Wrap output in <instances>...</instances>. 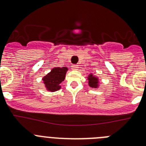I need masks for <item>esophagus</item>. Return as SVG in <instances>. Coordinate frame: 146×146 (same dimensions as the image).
Masks as SVG:
<instances>
[{"instance_id":"esophagus-1","label":"esophagus","mask_w":146,"mask_h":146,"mask_svg":"<svg viewBox=\"0 0 146 146\" xmlns=\"http://www.w3.org/2000/svg\"><path fill=\"white\" fill-rule=\"evenodd\" d=\"M78 66L77 65H76V64H73L72 66V70H77L78 69Z\"/></svg>"}]
</instances>
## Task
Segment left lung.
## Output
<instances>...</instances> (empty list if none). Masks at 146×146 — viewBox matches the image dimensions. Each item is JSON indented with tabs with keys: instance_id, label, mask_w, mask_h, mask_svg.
I'll list each match as a JSON object with an SVG mask.
<instances>
[{
	"instance_id": "left-lung-1",
	"label": "left lung",
	"mask_w": 146,
	"mask_h": 146,
	"mask_svg": "<svg viewBox=\"0 0 146 146\" xmlns=\"http://www.w3.org/2000/svg\"><path fill=\"white\" fill-rule=\"evenodd\" d=\"M88 85L92 88H98L99 87V79L93 74H90L88 77Z\"/></svg>"
}]
</instances>
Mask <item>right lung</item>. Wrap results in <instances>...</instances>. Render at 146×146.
<instances>
[{"label": "right lung", "instance_id": "1", "mask_svg": "<svg viewBox=\"0 0 146 146\" xmlns=\"http://www.w3.org/2000/svg\"><path fill=\"white\" fill-rule=\"evenodd\" d=\"M67 67H55L42 78V81L48 91L56 92L61 89L60 84L66 77Z\"/></svg>", "mask_w": 146, "mask_h": 146}]
</instances>
